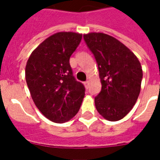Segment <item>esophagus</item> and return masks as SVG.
Here are the masks:
<instances>
[{
    "label": "esophagus",
    "mask_w": 160,
    "mask_h": 160,
    "mask_svg": "<svg viewBox=\"0 0 160 160\" xmlns=\"http://www.w3.org/2000/svg\"><path fill=\"white\" fill-rule=\"evenodd\" d=\"M84 86H85V87H86V88H88V87H89V81H88V80H87V81H85V82H84Z\"/></svg>",
    "instance_id": "1"
}]
</instances>
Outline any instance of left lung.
Listing matches in <instances>:
<instances>
[{"instance_id": "8db88e82", "label": "left lung", "mask_w": 160, "mask_h": 160, "mask_svg": "<svg viewBox=\"0 0 160 160\" xmlns=\"http://www.w3.org/2000/svg\"><path fill=\"white\" fill-rule=\"evenodd\" d=\"M83 38L96 59L102 84L95 97L96 109L106 120H121L132 110L141 92V63L130 49L110 35L92 32Z\"/></svg>"}]
</instances>
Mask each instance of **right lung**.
<instances>
[{"label": "right lung", "instance_id": "right-lung-1", "mask_svg": "<svg viewBox=\"0 0 160 160\" xmlns=\"http://www.w3.org/2000/svg\"><path fill=\"white\" fill-rule=\"evenodd\" d=\"M82 35L57 32L34 49L27 61L26 80L31 96L45 118L62 123L79 111L85 87L75 80L69 59Z\"/></svg>", "mask_w": 160, "mask_h": 160}]
</instances>
